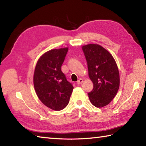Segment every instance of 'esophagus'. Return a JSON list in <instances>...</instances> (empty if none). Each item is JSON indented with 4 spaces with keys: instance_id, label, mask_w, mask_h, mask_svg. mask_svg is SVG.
Instances as JSON below:
<instances>
[{
    "instance_id": "obj_1",
    "label": "esophagus",
    "mask_w": 146,
    "mask_h": 146,
    "mask_svg": "<svg viewBox=\"0 0 146 146\" xmlns=\"http://www.w3.org/2000/svg\"><path fill=\"white\" fill-rule=\"evenodd\" d=\"M83 82V79L82 78H80L79 80L77 81V84H81Z\"/></svg>"
}]
</instances>
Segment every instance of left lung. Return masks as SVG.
<instances>
[{"label":"left lung","instance_id":"obj_1","mask_svg":"<svg viewBox=\"0 0 146 146\" xmlns=\"http://www.w3.org/2000/svg\"><path fill=\"white\" fill-rule=\"evenodd\" d=\"M82 50L87 60L89 76L93 83L89 98L95 107L102 108L114 98L119 88L117 65L113 56L98 44L84 46Z\"/></svg>","mask_w":146,"mask_h":146}]
</instances>
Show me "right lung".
<instances>
[{"instance_id":"obj_1","label":"right lung","mask_w":146,"mask_h":146,"mask_svg":"<svg viewBox=\"0 0 146 146\" xmlns=\"http://www.w3.org/2000/svg\"><path fill=\"white\" fill-rule=\"evenodd\" d=\"M68 48L55 49L40 56L34 72L33 84L40 100L53 110L60 111L70 102L73 86L68 82L61 66Z\"/></svg>"}]
</instances>
